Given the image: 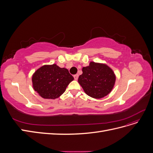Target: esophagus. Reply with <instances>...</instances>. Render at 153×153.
<instances>
[{
    "mask_svg": "<svg viewBox=\"0 0 153 153\" xmlns=\"http://www.w3.org/2000/svg\"><path fill=\"white\" fill-rule=\"evenodd\" d=\"M73 77H74V78H75V80H78V74H76V75H75L73 76Z\"/></svg>",
    "mask_w": 153,
    "mask_h": 153,
    "instance_id": "obj_1",
    "label": "esophagus"
}]
</instances>
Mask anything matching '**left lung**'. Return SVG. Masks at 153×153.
<instances>
[{"mask_svg":"<svg viewBox=\"0 0 153 153\" xmlns=\"http://www.w3.org/2000/svg\"><path fill=\"white\" fill-rule=\"evenodd\" d=\"M82 72L78 82L88 96L100 99L112 91L116 77L106 64L91 62L82 68Z\"/></svg>","mask_w":153,"mask_h":153,"instance_id":"1","label":"left lung"}]
</instances>
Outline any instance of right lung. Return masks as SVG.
I'll return each mask as SVG.
<instances>
[{
	"label": "right lung",
	"mask_w": 153,
	"mask_h": 153,
	"mask_svg": "<svg viewBox=\"0 0 153 153\" xmlns=\"http://www.w3.org/2000/svg\"><path fill=\"white\" fill-rule=\"evenodd\" d=\"M73 79L67 69L53 64L44 65L37 69L32 75V82L34 91L42 98L56 99L65 92Z\"/></svg>",
	"instance_id": "1"
}]
</instances>
